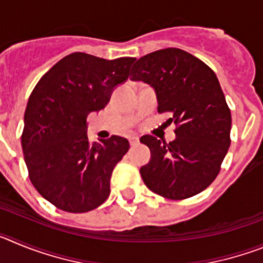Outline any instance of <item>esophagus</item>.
<instances>
[{
  "label": "esophagus",
  "mask_w": 263,
  "mask_h": 263,
  "mask_svg": "<svg viewBox=\"0 0 263 263\" xmlns=\"http://www.w3.org/2000/svg\"><path fill=\"white\" fill-rule=\"evenodd\" d=\"M129 141H130V145L132 146H134V145H137V143L139 142V138L137 136H132L129 138Z\"/></svg>",
  "instance_id": "obj_1"
}]
</instances>
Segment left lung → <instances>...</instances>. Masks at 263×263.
I'll use <instances>...</instances> for the list:
<instances>
[{
    "label": "left lung",
    "instance_id": "obj_1",
    "mask_svg": "<svg viewBox=\"0 0 263 263\" xmlns=\"http://www.w3.org/2000/svg\"><path fill=\"white\" fill-rule=\"evenodd\" d=\"M130 80L154 89L158 111H168L176 126L170 143L141 137L152 153L141 167L143 182L160 196L182 200L200 194L220 173L231 145V110L215 72L180 48L158 50L139 58Z\"/></svg>",
    "mask_w": 263,
    "mask_h": 263
}]
</instances>
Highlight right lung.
Returning <instances> with one entry per match:
<instances>
[{"label": "right lung", "instance_id": "obj_1", "mask_svg": "<svg viewBox=\"0 0 263 263\" xmlns=\"http://www.w3.org/2000/svg\"><path fill=\"white\" fill-rule=\"evenodd\" d=\"M134 60L69 53L32 90L21 138L23 155L32 185L59 210L88 212L108 199L111 173L129 141L111 136L90 143L87 117L105 108Z\"/></svg>", "mask_w": 263, "mask_h": 263}]
</instances>
